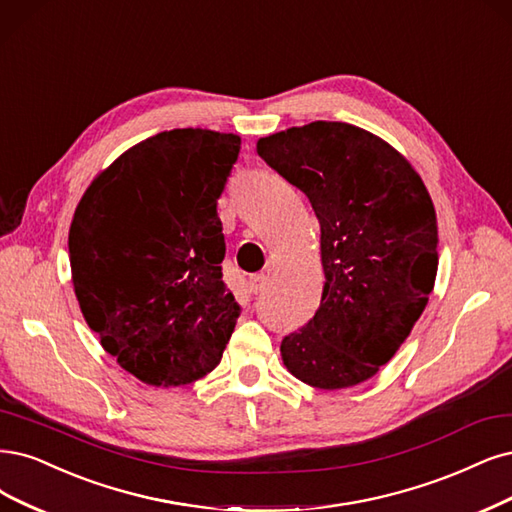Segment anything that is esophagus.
I'll return each mask as SVG.
<instances>
[{"instance_id":"obj_1","label":"esophagus","mask_w":512,"mask_h":512,"mask_svg":"<svg viewBox=\"0 0 512 512\" xmlns=\"http://www.w3.org/2000/svg\"><path fill=\"white\" fill-rule=\"evenodd\" d=\"M267 284H269V275L267 273H256V275L250 277V290L254 294L262 292L264 288H267Z\"/></svg>"}]
</instances>
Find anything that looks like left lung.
<instances>
[{"label": "left lung", "instance_id": "1", "mask_svg": "<svg viewBox=\"0 0 512 512\" xmlns=\"http://www.w3.org/2000/svg\"><path fill=\"white\" fill-rule=\"evenodd\" d=\"M256 152L305 192L320 222L322 301L281 341V360L320 390L358 385L392 360L428 305L438 271L430 192L396 148L347 122L260 137Z\"/></svg>", "mask_w": 512, "mask_h": 512}]
</instances>
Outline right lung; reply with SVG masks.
<instances>
[{
	"mask_svg": "<svg viewBox=\"0 0 512 512\" xmlns=\"http://www.w3.org/2000/svg\"><path fill=\"white\" fill-rule=\"evenodd\" d=\"M241 137L156 133L122 152L82 195L69 226L80 311L101 347L154 387L214 370L239 305L222 279L218 199Z\"/></svg>",
	"mask_w": 512,
	"mask_h": 512,
	"instance_id": "1",
	"label": "right lung"
}]
</instances>
